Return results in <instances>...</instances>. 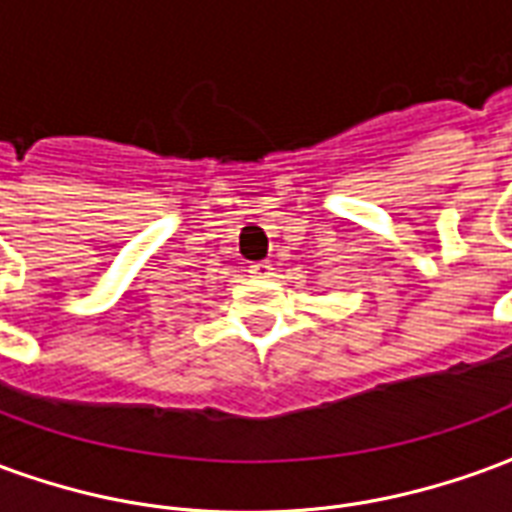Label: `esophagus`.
<instances>
[{
  "label": "esophagus",
  "instance_id": "esophagus-1",
  "mask_svg": "<svg viewBox=\"0 0 512 512\" xmlns=\"http://www.w3.org/2000/svg\"><path fill=\"white\" fill-rule=\"evenodd\" d=\"M249 274L255 279H268L274 277V266L268 263V260H260V263H249V268H246Z\"/></svg>",
  "mask_w": 512,
  "mask_h": 512
}]
</instances>
